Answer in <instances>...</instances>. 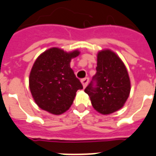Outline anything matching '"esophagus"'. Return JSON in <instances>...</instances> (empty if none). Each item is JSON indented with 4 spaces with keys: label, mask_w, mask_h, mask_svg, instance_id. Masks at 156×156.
<instances>
[{
    "label": "esophagus",
    "mask_w": 156,
    "mask_h": 156,
    "mask_svg": "<svg viewBox=\"0 0 156 156\" xmlns=\"http://www.w3.org/2000/svg\"><path fill=\"white\" fill-rule=\"evenodd\" d=\"M88 81H89V79L86 77V78H83V79L81 80V83H82V85H83V88H85L87 87V83H88Z\"/></svg>",
    "instance_id": "esophagus-1"
}]
</instances>
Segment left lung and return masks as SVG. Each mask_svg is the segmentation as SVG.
Here are the masks:
<instances>
[{"label":"left lung","instance_id":"8db88e82","mask_svg":"<svg viewBox=\"0 0 156 156\" xmlns=\"http://www.w3.org/2000/svg\"><path fill=\"white\" fill-rule=\"evenodd\" d=\"M84 92L93 108L102 115H109L121 109L131 92V80L123 60L112 50L105 48L97 53L96 73Z\"/></svg>","mask_w":156,"mask_h":156}]
</instances>
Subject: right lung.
I'll return each instance as SVG.
<instances>
[{
    "mask_svg": "<svg viewBox=\"0 0 156 156\" xmlns=\"http://www.w3.org/2000/svg\"><path fill=\"white\" fill-rule=\"evenodd\" d=\"M79 50L66 52L60 48H50L35 60L29 74V89L35 103L52 115L69 110L79 89L83 86L71 69L72 59Z\"/></svg>",
    "mask_w": 156,
    "mask_h": 156,
    "instance_id": "add662e5",
    "label": "right lung"
}]
</instances>
